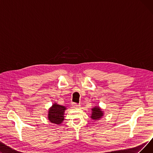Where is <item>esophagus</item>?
I'll return each mask as SVG.
<instances>
[{
    "label": "esophagus",
    "mask_w": 153,
    "mask_h": 153,
    "mask_svg": "<svg viewBox=\"0 0 153 153\" xmlns=\"http://www.w3.org/2000/svg\"><path fill=\"white\" fill-rule=\"evenodd\" d=\"M72 107L73 108H79L80 107V105H78V104L76 103H72Z\"/></svg>",
    "instance_id": "34e87169"
}]
</instances>
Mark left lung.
I'll list each match as a JSON object with an SVG mask.
<instances>
[{"label":"left lung","mask_w":153,"mask_h":153,"mask_svg":"<svg viewBox=\"0 0 153 153\" xmlns=\"http://www.w3.org/2000/svg\"><path fill=\"white\" fill-rule=\"evenodd\" d=\"M92 113L91 115V118L94 121H98L100 120L104 115V111L99 106L96 105L94 108L91 109Z\"/></svg>","instance_id":"1"}]
</instances>
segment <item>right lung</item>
Listing matches in <instances>:
<instances>
[{
  "label": "right lung",
  "mask_w": 153,
  "mask_h": 153,
  "mask_svg": "<svg viewBox=\"0 0 153 153\" xmlns=\"http://www.w3.org/2000/svg\"><path fill=\"white\" fill-rule=\"evenodd\" d=\"M66 107L59 105L57 103H53L52 106L48 109V118L51 123L61 125L64 120V114Z\"/></svg>",
  "instance_id": "1"
}]
</instances>
